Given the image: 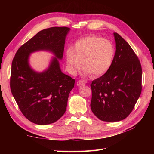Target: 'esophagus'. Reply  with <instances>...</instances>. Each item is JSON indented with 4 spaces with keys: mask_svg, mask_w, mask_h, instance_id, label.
Listing matches in <instances>:
<instances>
[{
    "mask_svg": "<svg viewBox=\"0 0 154 154\" xmlns=\"http://www.w3.org/2000/svg\"><path fill=\"white\" fill-rule=\"evenodd\" d=\"M85 81H83V80H78L77 82V85L78 86H81L83 85H85Z\"/></svg>",
    "mask_w": 154,
    "mask_h": 154,
    "instance_id": "34e87169",
    "label": "esophagus"
}]
</instances>
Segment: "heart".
<instances>
[{
    "label": "heart",
    "instance_id": "1",
    "mask_svg": "<svg viewBox=\"0 0 154 154\" xmlns=\"http://www.w3.org/2000/svg\"><path fill=\"white\" fill-rule=\"evenodd\" d=\"M115 48L110 41L100 36L89 35L78 39L73 47L66 52V60L69 71L75 73L82 66L85 75L94 78L108 72L113 63Z\"/></svg>",
    "mask_w": 154,
    "mask_h": 154
}]
</instances>
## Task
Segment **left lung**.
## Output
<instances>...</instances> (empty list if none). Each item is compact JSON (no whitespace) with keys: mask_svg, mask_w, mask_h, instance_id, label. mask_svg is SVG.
Instances as JSON below:
<instances>
[{"mask_svg":"<svg viewBox=\"0 0 154 154\" xmlns=\"http://www.w3.org/2000/svg\"><path fill=\"white\" fill-rule=\"evenodd\" d=\"M116 53L112 65L91 84V108L96 117L108 122H119L131 113L141 95L142 69L130 45L114 32Z\"/></svg>","mask_w":154,"mask_h":154,"instance_id":"1","label":"left lung"}]
</instances>
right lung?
Returning <instances> with one entry per match:
<instances>
[{
    "mask_svg": "<svg viewBox=\"0 0 154 154\" xmlns=\"http://www.w3.org/2000/svg\"><path fill=\"white\" fill-rule=\"evenodd\" d=\"M66 27H53L39 31L18 49L11 65L10 88L20 111L30 122L40 125L53 123L66 112L69 93L75 80L63 73L59 60L63 58ZM49 51L55 56L41 73L30 66L31 53Z\"/></svg>",
    "mask_w": 154,
    "mask_h": 154,
    "instance_id": "add662e5",
    "label": "right lung"
}]
</instances>
